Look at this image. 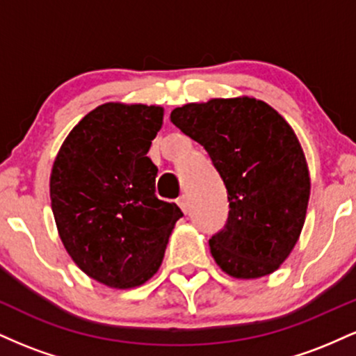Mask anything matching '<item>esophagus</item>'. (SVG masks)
<instances>
[{
  "instance_id": "obj_1",
  "label": "esophagus",
  "mask_w": 356,
  "mask_h": 356,
  "mask_svg": "<svg viewBox=\"0 0 356 356\" xmlns=\"http://www.w3.org/2000/svg\"><path fill=\"white\" fill-rule=\"evenodd\" d=\"M177 204H179V207L182 209L184 214H187V212H189V199H187V195H181Z\"/></svg>"
}]
</instances>
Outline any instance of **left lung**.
<instances>
[{
	"label": "left lung",
	"mask_w": 356,
	"mask_h": 356,
	"mask_svg": "<svg viewBox=\"0 0 356 356\" xmlns=\"http://www.w3.org/2000/svg\"><path fill=\"white\" fill-rule=\"evenodd\" d=\"M170 120L207 150L227 189V224L209 241L216 264L236 280L275 273L300 239L312 191L295 130L246 95L186 104Z\"/></svg>",
	"instance_id": "left-lung-1"
}]
</instances>
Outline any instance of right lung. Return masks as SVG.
<instances>
[{"mask_svg": "<svg viewBox=\"0 0 356 356\" xmlns=\"http://www.w3.org/2000/svg\"><path fill=\"white\" fill-rule=\"evenodd\" d=\"M162 124L161 105L108 102L73 127L53 162L61 243L85 275L108 288L147 283L182 218L177 204L155 195L157 167L147 157Z\"/></svg>", "mask_w": 356, "mask_h": 356, "instance_id": "obj_1", "label": "right lung"}]
</instances>
